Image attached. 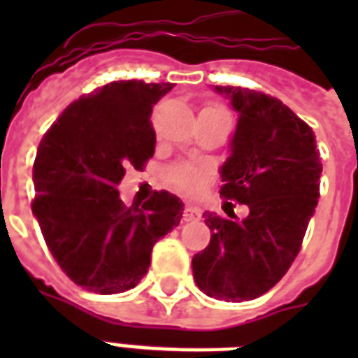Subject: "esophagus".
Masks as SVG:
<instances>
[{"label": "esophagus", "instance_id": "34e87169", "mask_svg": "<svg viewBox=\"0 0 358 358\" xmlns=\"http://www.w3.org/2000/svg\"><path fill=\"white\" fill-rule=\"evenodd\" d=\"M201 217H202L201 208L193 206V204H185L184 221H201Z\"/></svg>", "mask_w": 358, "mask_h": 358}]
</instances>
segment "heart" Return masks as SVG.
Segmentation results:
<instances>
[{
    "label": "heart",
    "mask_w": 358,
    "mask_h": 358,
    "mask_svg": "<svg viewBox=\"0 0 358 358\" xmlns=\"http://www.w3.org/2000/svg\"><path fill=\"white\" fill-rule=\"evenodd\" d=\"M201 113L212 115V117H229V113L221 106H206ZM208 176H210V169L196 167V165H176L169 171V182L185 193H195L201 189L202 182Z\"/></svg>",
    "instance_id": "b5f03b06"
}]
</instances>
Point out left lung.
<instances>
[{
    "label": "left lung",
    "instance_id": "8db88e82",
    "mask_svg": "<svg viewBox=\"0 0 358 358\" xmlns=\"http://www.w3.org/2000/svg\"><path fill=\"white\" fill-rule=\"evenodd\" d=\"M212 89L238 113L219 167L221 196L247 204L249 215L204 212L212 239L193 256V277L213 299L241 303L271 289L295 260L316 212L322 162L310 126L280 100L241 87Z\"/></svg>",
    "mask_w": 358,
    "mask_h": 358
}]
</instances>
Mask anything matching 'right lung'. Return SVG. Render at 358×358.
Listing matches in <instances>:
<instances>
[{
  "mask_svg": "<svg viewBox=\"0 0 358 358\" xmlns=\"http://www.w3.org/2000/svg\"><path fill=\"white\" fill-rule=\"evenodd\" d=\"M173 83L113 81L72 102L42 137L33 165L35 202L48 249L69 278L94 294L139 284L154 245L178 227L184 204L159 191L126 208V169L154 156V103Z\"/></svg>",
  "mask_w": 358,
  "mask_h": 358,
  "instance_id": "right-lung-1",
  "label": "right lung"
}]
</instances>
